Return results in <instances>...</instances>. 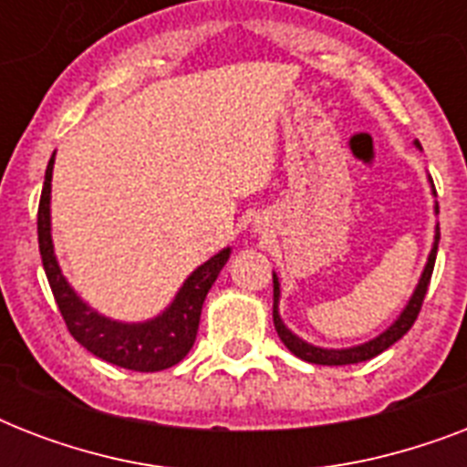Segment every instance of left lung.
I'll return each instance as SVG.
<instances>
[{
    "mask_svg": "<svg viewBox=\"0 0 467 467\" xmlns=\"http://www.w3.org/2000/svg\"><path fill=\"white\" fill-rule=\"evenodd\" d=\"M420 145V142H417ZM436 193V191H434ZM436 213H439V203H436ZM439 230H436V237H434V247H431V254L427 259V266H424V274H421L420 284L414 288L412 298L407 303V307L402 310L395 322H392L383 334H378L376 339L366 341V344H358V347H351V348H319V347H312L307 341H303L300 337L288 329L284 325V319L278 315V298H281V288H278V278L274 274V327H276L278 337L284 341L285 347L291 354H296L298 358L307 363H317V366H348V363H361V361H368L373 356L383 354L385 348L392 347L395 341L402 339L410 329H412L414 319L420 315L421 310V303H424V296H427V288H429V281H431V271H434V262H436V249H439Z\"/></svg>",
    "mask_w": 467,
    "mask_h": 467,
    "instance_id": "1",
    "label": "left lung"
}]
</instances>
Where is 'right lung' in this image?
Masks as SVG:
<instances>
[{
	"instance_id": "obj_1",
	"label": "right lung",
	"mask_w": 467,
	"mask_h": 467,
	"mask_svg": "<svg viewBox=\"0 0 467 467\" xmlns=\"http://www.w3.org/2000/svg\"><path fill=\"white\" fill-rule=\"evenodd\" d=\"M55 155L50 157L46 169V183L38 203V247L43 269H46L47 284L55 296V303L60 307V315L67 325L69 334L82 344L87 351L99 356L101 361L120 366L140 373H155V370L171 368L189 354L196 341L198 322H201V307L203 300L215 284V278L230 259V247L201 264L191 274L176 293L174 303L167 310L148 322H116L97 310H91L84 303L67 278L62 276L60 264L55 259L53 237H50V182H53Z\"/></svg>"
}]
</instances>
